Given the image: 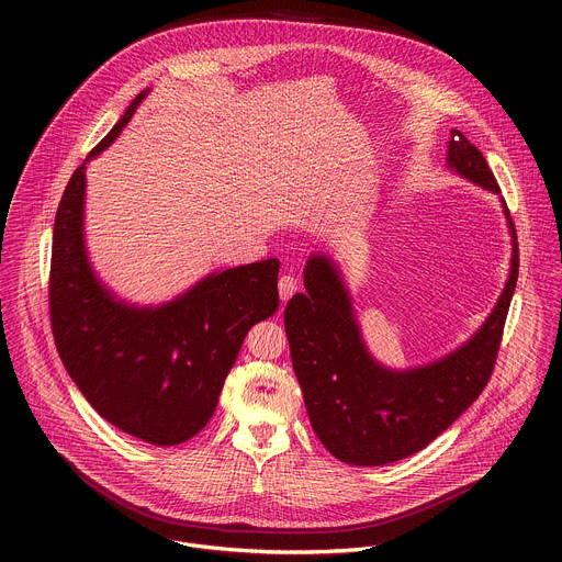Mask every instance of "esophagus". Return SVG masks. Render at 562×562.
<instances>
[{"mask_svg":"<svg viewBox=\"0 0 562 562\" xmlns=\"http://www.w3.org/2000/svg\"><path fill=\"white\" fill-rule=\"evenodd\" d=\"M278 291H280L282 302L291 300V295L297 291V280L293 276H282L280 282H278Z\"/></svg>","mask_w":562,"mask_h":562,"instance_id":"34e87169","label":"esophagus"}]
</instances>
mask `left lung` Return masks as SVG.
<instances>
[{"label":"left lung","instance_id":"left-lung-1","mask_svg":"<svg viewBox=\"0 0 562 562\" xmlns=\"http://www.w3.org/2000/svg\"><path fill=\"white\" fill-rule=\"evenodd\" d=\"M447 169L501 198L483 153L458 128L451 131ZM501 204L512 235L505 289L483 327L427 364L391 369L378 362L362 338L338 262L323 251L308 256L306 293L289 300L284 329L311 427L338 460L356 467L403 460L438 438L483 393L518 280L516 228L503 198Z\"/></svg>","mask_w":562,"mask_h":562}]
</instances>
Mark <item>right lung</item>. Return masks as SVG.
Listing matches in <instances>:
<instances>
[{"instance_id":"1","label":"right lung","mask_w":562,"mask_h":562,"mask_svg":"<svg viewBox=\"0 0 562 562\" xmlns=\"http://www.w3.org/2000/svg\"><path fill=\"white\" fill-rule=\"evenodd\" d=\"M148 93L128 104L61 195L50 323L59 358L91 407L128 436L173 447L206 427L245 336L278 311L280 260L213 271L162 304L128 302L102 282L87 249V167Z\"/></svg>"}]
</instances>
